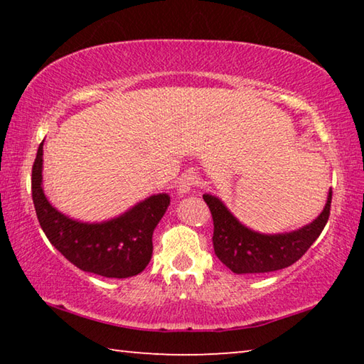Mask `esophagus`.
<instances>
[{
    "instance_id": "34e87169",
    "label": "esophagus",
    "mask_w": 364,
    "mask_h": 364,
    "mask_svg": "<svg viewBox=\"0 0 364 364\" xmlns=\"http://www.w3.org/2000/svg\"><path fill=\"white\" fill-rule=\"evenodd\" d=\"M199 183H200V178L196 171H186V173H183L180 176V181H178V191L183 194H186L193 188L199 186Z\"/></svg>"
}]
</instances>
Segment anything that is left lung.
<instances>
[{"label":"left lung","instance_id":"8db88e82","mask_svg":"<svg viewBox=\"0 0 364 364\" xmlns=\"http://www.w3.org/2000/svg\"><path fill=\"white\" fill-rule=\"evenodd\" d=\"M213 218V249L232 273H269L291 267L310 249L324 230L331 213L332 189L323 212L310 225L284 234H262L239 223L218 197L204 194Z\"/></svg>","mask_w":364,"mask_h":364}]
</instances>
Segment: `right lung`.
I'll return each instance as SVG.
<instances>
[{"mask_svg": "<svg viewBox=\"0 0 364 364\" xmlns=\"http://www.w3.org/2000/svg\"><path fill=\"white\" fill-rule=\"evenodd\" d=\"M43 143L32 168V197L43 232L77 268L104 278H132L151 262L152 232L170 205L168 194L151 196L102 223L72 220L49 204L41 188Z\"/></svg>", "mask_w": 364, "mask_h": 364, "instance_id": "add662e5", "label": "right lung"}]
</instances>
